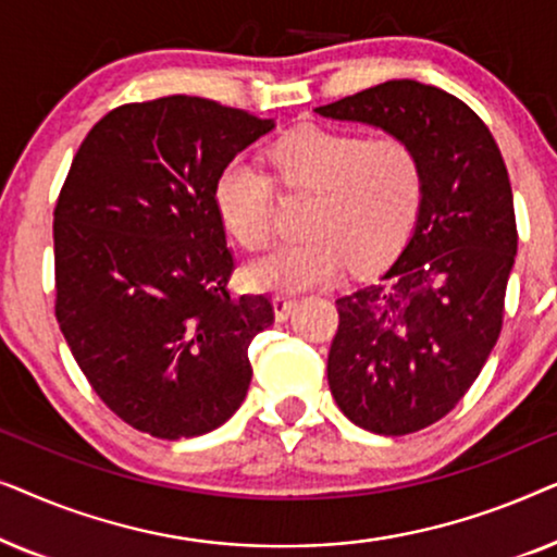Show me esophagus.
I'll list each match as a JSON object with an SVG mask.
<instances>
[{
  "mask_svg": "<svg viewBox=\"0 0 557 557\" xmlns=\"http://www.w3.org/2000/svg\"><path fill=\"white\" fill-rule=\"evenodd\" d=\"M294 307H296V299H292V296L281 294V296H276V299H273V314H276L278 322L288 319V314H292Z\"/></svg>",
  "mask_w": 557,
  "mask_h": 557,
  "instance_id": "34e87169",
  "label": "esophagus"
}]
</instances>
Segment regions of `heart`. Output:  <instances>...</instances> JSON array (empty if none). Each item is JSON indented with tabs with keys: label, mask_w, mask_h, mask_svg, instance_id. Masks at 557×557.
I'll return each mask as SVG.
<instances>
[{
	"label": "heart",
	"mask_w": 557,
	"mask_h": 557,
	"mask_svg": "<svg viewBox=\"0 0 557 557\" xmlns=\"http://www.w3.org/2000/svg\"><path fill=\"white\" fill-rule=\"evenodd\" d=\"M269 159L284 187L314 193L309 240L273 248L243 271L256 292L299 294L324 286L342 263L370 271L403 246L421 210L425 174L418 151L400 136H368L307 126L273 144ZM220 218L256 250L273 233V185L261 166L233 159L215 182Z\"/></svg>",
	"instance_id": "obj_1"
}]
</instances>
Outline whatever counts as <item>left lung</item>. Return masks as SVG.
<instances>
[{"instance_id":"obj_1","label":"left lung","mask_w":557,"mask_h":557,"mask_svg":"<svg viewBox=\"0 0 557 557\" xmlns=\"http://www.w3.org/2000/svg\"><path fill=\"white\" fill-rule=\"evenodd\" d=\"M314 111L400 136L423 164L413 233L383 276L337 299L326 360L349 421L406 436L444 418L497 345L517 256L507 166L484 121L425 83L387 81Z\"/></svg>"}]
</instances>
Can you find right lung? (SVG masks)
<instances>
[{
    "label": "right lung",
    "mask_w": 557,
    "mask_h": 557,
    "mask_svg": "<svg viewBox=\"0 0 557 557\" xmlns=\"http://www.w3.org/2000/svg\"><path fill=\"white\" fill-rule=\"evenodd\" d=\"M276 126L208 98L119 106L83 139L55 205V317L106 406L136 431L193 438L246 400L265 296L231 299L215 182Z\"/></svg>",
    "instance_id": "add662e5"
}]
</instances>
